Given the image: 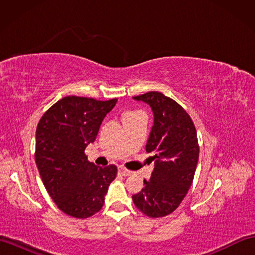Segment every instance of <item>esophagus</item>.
Segmentation results:
<instances>
[{
    "mask_svg": "<svg viewBox=\"0 0 255 255\" xmlns=\"http://www.w3.org/2000/svg\"><path fill=\"white\" fill-rule=\"evenodd\" d=\"M118 172H119V174H122L123 176H129L131 174V171L125 169V167H123V166L118 167Z\"/></svg>",
    "mask_w": 255,
    "mask_h": 255,
    "instance_id": "1",
    "label": "esophagus"
}]
</instances>
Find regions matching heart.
I'll list each match as a JSON object with an SVG mask.
<instances>
[{
	"instance_id": "b5f03b06",
	"label": "heart",
	"mask_w": 255,
	"mask_h": 255,
	"mask_svg": "<svg viewBox=\"0 0 255 255\" xmlns=\"http://www.w3.org/2000/svg\"><path fill=\"white\" fill-rule=\"evenodd\" d=\"M139 112H133V111H128V112H126L124 114V116L123 117H126V116H133V115H136V114H138Z\"/></svg>"
}]
</instances>
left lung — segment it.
<instances>
[{
	"mask_svg": "<svg viewBox=\"0 0 255 255\" xmlns=\"http://www.w3.org/2000/svg\"><path fill=\"white\" fill-rule=\"evenodd\" d=\"M134 100L148 103L154 121L145 151L152 153L154 170L143 188L132 195L133 204L151 218L173 213L192 185L196 171L199 145L191 116L171 97L152 91Z\"/></svg>",
	"mask_w": 255,
	"mask_h": 255,
	"instance_id": "1",
	"label": "left lung"
}]
</instances>
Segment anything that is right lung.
<instances>
[{
	"mask_svg": "<svg viewBox=\"0 0 255 255\" xmlns=\"http://www.w3.org/2000/svg\"><path fill=\"white\" fill-rule=\"evenodd\" d=\"M116 102L66 96L46 111L37 125L38 171L58 208L71 217L83 219L99 213L108 185L117 175L116 165L96 166L84 152Z\"/></svg>",
	"mask_w": 255,
	"mask_h": 255,
	"instance_id": "add662e5",
	"label": "right lung"
}]
</instances>
